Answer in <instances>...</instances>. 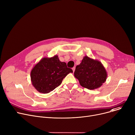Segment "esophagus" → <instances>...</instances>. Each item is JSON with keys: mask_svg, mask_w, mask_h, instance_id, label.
I'll return each mask as SVG.
<instances>
[{"mask_svg": "<svg viewBox=\"0 0 135 135\" xmlns=\"http://www.w3.org/2000/svg\"><path fill=\"white\" fill-rule=\"evenodd\" d=\"M72 69H73V72H74V71H75V67H73V68H72Z\"/></svg>", "mask_w": 135, "mask_h": 135, "instance_id": "1", "label": "esophagus"}]
</instances>
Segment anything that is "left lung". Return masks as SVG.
<instances>
[{"label": "left lung", "instance_id": "obj_1", "mask_svg": "<svg viewBox=\"0 0 135 135\" xmlns=\"http://www.w3.org/2000/svg\"><path fill=\"white\" fill-rule=\"evenodd\" d=\"M74 76L82 87L94 90L102 86L106 81L108 74L100 61L85 56L81 63L76 67Z\"/></svg>", "mask_w": 135, "mask_h": 135}]
</instances>
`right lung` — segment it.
I'll return each mask as SVG.
<instances>
[{"instance_id": "1", "label": "right lung", "mask_w": 135, "mask_h": 135, "mask_svg": "<svg viewBox=\"0 0 135 135\" xmlns=\"http://www.w3.org/2000/svg\"><path fill=\"white\" fill-rule=\"evenodd\" d=\"M69 73H73L72 69L67 68L66 62L60 61L57 55L45 57L32 68L31 80L36 90L47 94L60 85Z\"/></svg>"}]
</instances>
